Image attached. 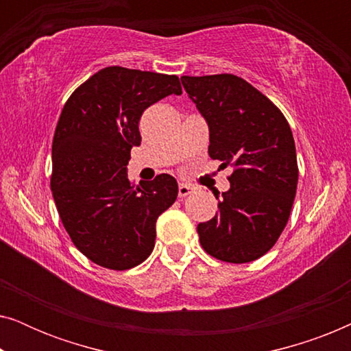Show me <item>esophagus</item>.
Listing matches in <instances>:
<instances>
[{"label": "esophagus", "mask_w": 351, "mask_h": 351, "mask_svg": "<svg viewBox=\"0 0 351 351\" xmlns=\"http://www.w3.org/2000/svg\"><path fill=\"white\" fill-rule=\"evenodd\" d=\"M191 186L190 185H186V184H180L179 185V196L180 198H185V196H189L190 193H191Z\"/></svg>", "instance_id": "34e87169"}]
</instances>
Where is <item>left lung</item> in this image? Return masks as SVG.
Returning a JSON list of instances; mask_svg holds the SVG:
<instances>
[{
    "label": "left lung",
    "instance_id": "1",
    "mask_svg": "<svg viewBox=\"0 0 351 351\" xmlns=\"http://www.w3.org/2000/svg\"><path fill=\"white\" fill-rule=\"evenodd\" d=\"M209 124V156L232 166L219 210L196 232L209 256L228 263L262 257L280 238L294 204L299 166L285 114L267 95L232 73L182 76Z\"/></svg>",
    "mask_w": 351,
    "mask_h": 351
}]
</instances>
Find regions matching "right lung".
I'll return each mask as SVG.
<instances>
[{"instance_id": "1", "label": "right lung", "mask_w": 351, "mask_h": 351, "mask_svg": "<svg viewBox=\"0 0 351 351\" xmlns=\"http://www.w3.org/2000/svg\"><path fill=\"white\" fill-rule=\"evenodd\" d=\"M182 94L179 76L107 66L78 86L52 138L51 190L76 249L108 270H129L155 247L156 219L177 199L169 174L134 185L126 174L141 145L143 110Z\"/></svg>"}]
</instances>
